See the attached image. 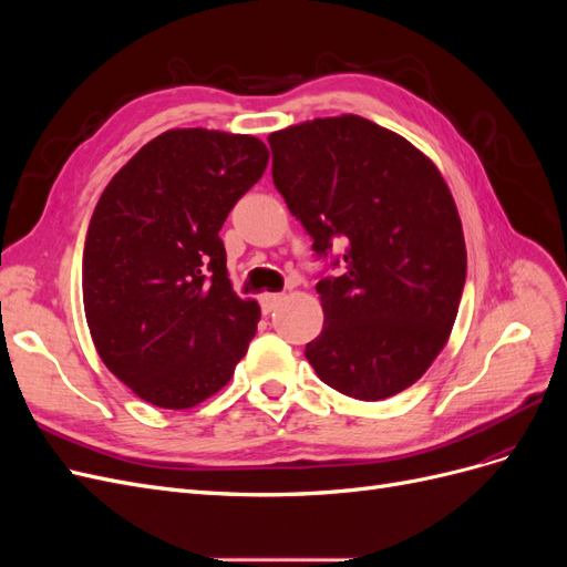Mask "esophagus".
I'll use <instances>...</instances> for the list:
<instances>
[{
    "label": "esophagus",
    "mask_w": 567,
    "mask_h": 567,
    "mask_svg": "<svg viewBox=\"0 0 567 567\" xmlns=\"http://www.w3.org/2000/svg\"><path fill=\"white\" fill-rule=\"evenodd\" d=\"M281 300H284V296H281V293H267V296H262V298H260L262 312H265V315H271L274 310H277Z\"/></svg>",
    "instance_id": "34e87169"
}]
</instances>
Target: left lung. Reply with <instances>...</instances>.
<instances>
[{"label": "left lung", "instance_id": "left-lung-1", "mask_svg": "<svg viewBox=\"0 0 567 567\" xmlns=\"http://www.w3.org/2000/svg\"><path fill=\"white\" fill-rule=\"evenodd\" d=\"M271 177L317 257L323 331L305 357L354 400L392 398L444 348L466 284V244L437 167L367 117H317L269 134ZM342 247V256L332 248Z\"/></svg>", "mask_w": 567, "mask_h": 567}]
</instances>
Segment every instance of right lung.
I'll use <instances>...</instances> for the list:
<instances>
[{
  "label": "right lung",
  "instance_id": "right-lung-1",
  "mask_svg": "<svg viewBox=\"0 0 567 567\" xmlns=\"http://www.w3.org/2000/svg\"><path fill=\"white\" fill-rule=\"evenodd\" d=\"M267 161L248 134L169 130L101 194L84 238V315L99 357L142 400L200 404L255 338L260 307L231 290L219 229Z\"/></svg>",
  "mask_w": 567,
  "mask_h": 567
}]
</instances>
